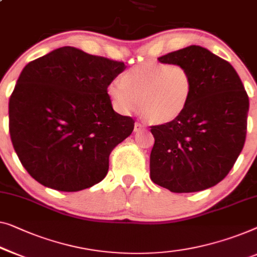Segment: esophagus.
Returning <instances> with one entry per match:
<instances>
[{
    "instance_id": "34e87169",
    "label": "esophagus",
    "mask_w": 257,
    "mask_h": 257,
    "mask_svg": "<svg viewBox=\"0 0 257 257\" xmlns=\"http://www.w3.org/2000/svg\"><path fill=\"white\" fill-rule=\"evenodd\" d=\"M144 128H145V125L141 124V122H136V124H135V131L136 132H139Z\"/></svg>"
}]
</instances>
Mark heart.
I'll use <instances>...</instances> for the list:
<instances>
[{
    "instance_id": "heart-1",
    "label": "heart",
    "mask_w": 257,
    "mask_h": 257,
    "mask_svg": "<svg viewBox=\"0 0 257 257\" xmlns=\"http://www.w3.org/2000/svg\"><path fill=\"white\" fill-rule=\"evenodd\" d=\"M193 79L187 66L148 62L126 70L121 81H110L106 92L118 112L130 113L139 106L147 120L163 124L176 119L192 96Z\"/></svg>"
}]
</instances>
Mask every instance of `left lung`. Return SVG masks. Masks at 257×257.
Returning <instances> with one entry per match:
<instances>
[{
	"instance_id": "obj_1",
	"label": "left lung",
	"mask_w": 257,
	"mask_h": 257,
	"mask_svg": "<svg viewBox=\"0 0 257 257\" xmlns=\"http://www.w3.org/2000/svg\"><path fill=\"white\" fill-rule=\"evenodd\" d=\"M187 66L192 96L176 119L151 126V180L172 192L209 189L227 176L242 151L249 98L233 66L202 46L159 58Z\"/></svg>"
}]
</instances>
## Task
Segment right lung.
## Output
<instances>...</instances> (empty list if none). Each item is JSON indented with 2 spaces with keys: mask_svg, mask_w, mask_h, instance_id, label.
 <instances>
[{
  "mask_svg": "<svg viewBox=\"0 0 257 257\" xmlns=\"http://www.w3.org/2000/svg\"><path fill=\"white\" fill-rule=\"evenodd\" d=\"M125 68L72 46L24 67L9 99V132L37 182L74 192L106 176L111 151L135 128L131 117L112 109L106 92Z\"/></svg>",
  "mask_w": 257,
  "mask_h": 257,
  "instance_id": "1",
  "label": "right lung"
}]
</instances>
